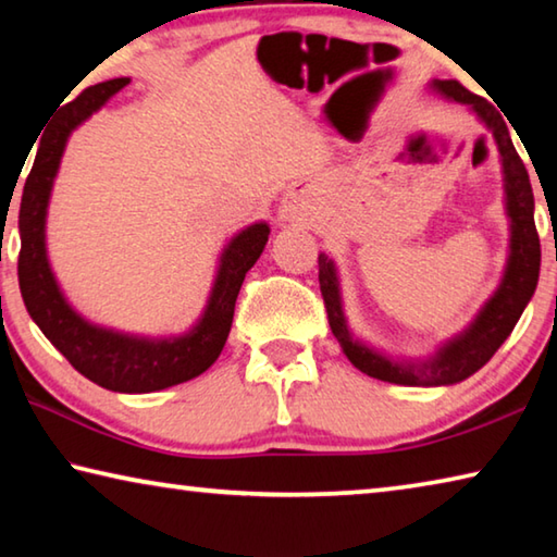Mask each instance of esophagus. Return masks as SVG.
I'll use <instances>...</instances> for the list:
<instances>
[{
	"label": "esophagus",
	"mask_w": 557,
	"mask_h": 557,
	"mask_svg": "<svg viewBox=\"0 0 557 557\" xmlns=\"http://www.w3.org/2000/svg\"><path fill=\"white\" fill-rule=\"evenodd\" d=\"M280 219L287 223H307L314 219V203L301 194H289L285 201H282Z\"/></svg>",
	"instance_id": "1"
}]
</instances>
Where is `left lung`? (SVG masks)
<instances>
[{
  "label": "left lung",
  "mask_w": 557,
  "mask_h": 557,
  "mask_svg": "<svg viewBox=\"0 0 557 557\" xmlns=\"http://www.w3.org/2000/svg\"><path fill=\"white\" fill-rule=\"evenodd\" d=\"M432 90L447 100L461 102L474 115L484 122V127L494 135V143L502 154L504 169V191H506V215H508V258L504 268V277L486 305L479 309L465 332L447 338L435 356L425 361H398L381 351H375L369 344L354 338L348 329L344 307H342V289H338V272L334 260L329 256H319V289H322L329 326L342 344L344 354L358 371L371 375V379L388 381L395 385H451L469 379L492 358L498 346L511 336L513 326L521 319L523 309L531 301L535 285H539L541 272V240L533 221V188L528 178L525 166L518 157L516 147L508 135V127L492 102L469 92L459 81H432Z\"/></svg>",
  "instance_id": "left-lung-1"
}]
</instances>
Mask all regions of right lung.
<instances>
[{
  "instance_id": "right-lung-1",
  "label": "right lung",
  "mask_w": 557,
  "mask_h": 557,
  "mask_svg": "<svg viewBox=\"0 0 557 557\" xmlns=\"http://www.w3.org/2000/svg\"><path fill=\"white\" fill-rule=\"evenodd\" d=\"M127 83L129 78H115L86 88L69 106H63L61 115L46 127L18 209V235H22L18 289L36 326L69 358L75 371L98 383L100 388L115 393H152L196 379L221 356L225 338L231 334L235 299L245 272L262 256L270 225L260 221L233 235L221 252L201 319L182 336L149 338L122 334L115 329L90 324L75 312L63 297L46 256V213H49L53 178L59 174L71 132Z\"/></svg>"
}]
</instances>
